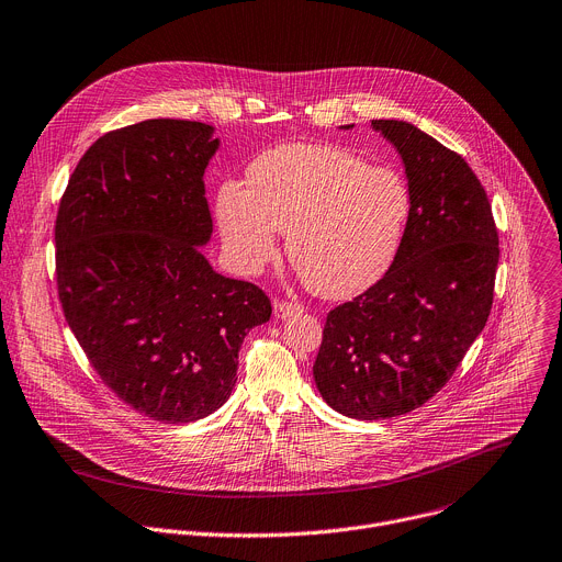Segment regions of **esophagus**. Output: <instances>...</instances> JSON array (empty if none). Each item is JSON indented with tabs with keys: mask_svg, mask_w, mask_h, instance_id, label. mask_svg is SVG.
<instances>
[{
	"mask_svg": "<svg viewBox=\"0 0 562 562\" xmlns=\"http://www.w3.org/2000/svg\"><path fill=\"white\" fill-rule=\"evenodd\" d=\"M302 312H304V307H300V304H295V302H276V304H273V314H276V318H280V321H286V318L297 316V314H302Z\"/></svg>",
	"mask_w": 562,
	"mask_h": 562,
	"instance_id": "1",
	"label": "esophagus"
}]
</instances>
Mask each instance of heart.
<instances>
[{"label":"heart","instance_id":"b5f03b06","mask_svg":"<svg viewBox=\"0 0 562 562\" xmlns=\"http://www.w3.org/2000/svg\"><path fill=\"white\" fill-rule=\"evenodd\" d=\"M217 222L233 262L258 273L276 255V231L316 293L347 297L394 265L413 211L403 175L325 143L273 147L248 168V188L222 183Z\"/></svg>","mask_w":562,"mask_h":562}]
</instances>
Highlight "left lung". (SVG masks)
Listing matches in <instances>:
<instances>
[{
    "label": "left lung",
    "mask_w": 562,
    "mask_h": 562,
    "mask_svg": "<svg viewBox=\"0 0 562 562\" xmlns=\"http://www.w3.org/2000/svg\"><path fill=\"white\" fill-rule=\"evenodd\" d=\"M372 127L403 159L413 211L390 271L327 314L314 363L323 398L363 422L411 413L448 383L488 321L499 260L469 164L405 121Z\"/></svg>",
    "instance_id": "1"
}]
</instances>
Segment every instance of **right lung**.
Masks as SVG:
<instances>
[{
  "instance_id": "right-lung-1",
  "label": "right lung",
  "mask_w": 562,
  "mask_h": 562,
  "mask_svg": "<svg viewBox=\"0 0 562 562\" xmlns=\"http://www.w3.org/2000/svg\"><path fill=\"white\" fill-rule=\"evenodd\" d=\"M217 147L196 121L108 132L78 161L56 220L76 340L121 401L164 424L222 407L244 336L271 318L260 286L220 276L199 248L213 233L203 172Z\"/></svg>"
}]
</instances>
